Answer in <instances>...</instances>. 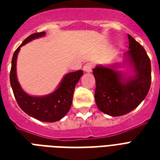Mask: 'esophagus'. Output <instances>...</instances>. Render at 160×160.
<instances>
[{
	"instance_id": "obj_1",
	"label": "esophagus",
	"mask_w": 160,
	"mask_h": 160,
	"mask_svg": "<svg viewBox=\"0 0 160 160\" xmlns=\"http://www.w3.org/2000/svg\"><path fill=\"white\" fill-rule=\"evenodd\" d=\"M83 70H84V71H85V72H91V70H92V65H91L90 63L85 64V65H84V67H83Z\"/></svg>"
}]
</instances>
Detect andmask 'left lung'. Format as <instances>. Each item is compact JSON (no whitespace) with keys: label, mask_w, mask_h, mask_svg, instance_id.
Wrapping results in <instances>:
<instances>
[{"label":"left lung","mask_w":160,"mask_h":160,"mask_svg":"<svg viewBox=\"0 0 160 160\" xmlns=\"http://www.w3.org/2000/svg\"><path fill=\"white\" fill-rule=\"evenodd\" d=\"M127 62L134 75L128 79L114 68L98 65L93 69L96 87L95 103L100 111L111 116H120L132 111L146 97L151 85V63L144 47L130 35Z\"/></svg>","instance_id":"left-lung-1"}]
</instances>
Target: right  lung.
Returning a JSON list of instances; mask_svg holds the SVG:
<instances>
[{
  "label": "right lung",
  "mask_w": 160,
  "mask_h": 160,
  "mask_svg": "<svg viewBox=\"0 0 160 160\" xmlns=\"http://www.w3.org/2000/svg\"><path fill=\"white\" fill-rule=\"evenodd\" d=\"M46 32H37L28 36L14 52L11 60L10 81L14 95L19 106L25 113L44 122H55L67 114L72 104L75 85L83 75L82 70L68 73L58 86L57 90L46 96H31L24 92L16 78V59L20 49L25 44L36 38L42 37Z\"/></svg>",
  "instance_id": "right-lung-1"
}]
</instances>
